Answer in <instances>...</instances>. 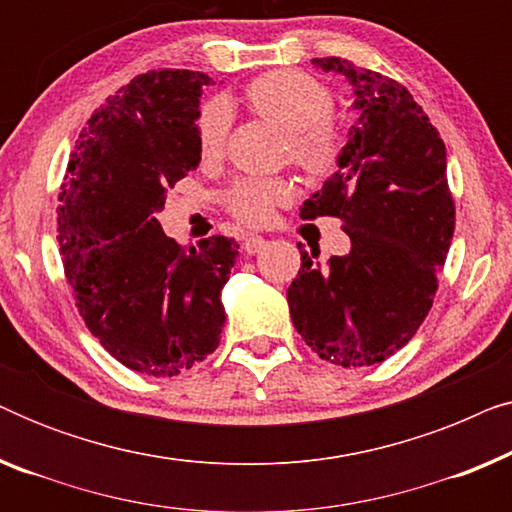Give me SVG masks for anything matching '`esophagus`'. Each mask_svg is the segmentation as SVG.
Instances as JSON below:
<instances>
[{"mask_svg":"<svg viewBox=\"0 0 512 512\" xmlns=\"http://www.w3.org/2000/svg\"><path fill=\"white\" fill-rule=\"evenodd\" d=\"M265 244H268L265 237L251 235V237H247V240H244V251H247V254H261V251L265 249Z\"/></svg>","mask_w":512,"mask_h":512,"instance_id":"34e87169","label":"esophagus"}]
</instances>
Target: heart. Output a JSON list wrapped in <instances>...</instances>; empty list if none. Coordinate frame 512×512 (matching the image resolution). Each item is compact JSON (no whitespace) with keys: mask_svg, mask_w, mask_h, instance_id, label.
Here are the masks:
<instances>
[{"mask_svg":"<svg viewBox=\"0 0 512 512\" xmlns=\"http://www.w3.org/2000/svg\"><path fill=\"white\" fill-rule=\"evenodd\" d=\"M242 100L258 118L286 132V156L307 179L326 181L342 167L347 135L333 116V90L317 76L298 69H275L242 90ZM230 130V111L219 97L202 102L195 116V144L202 167L223 160ZM293 200L286 179H242L226 195V209L244 226L261 228L277 209Z\"/></svg>","mask_w":512,"mask_h":512,"instance_id":"b5f03b06","label":"heart"}]
</instances>
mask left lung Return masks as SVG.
Returning <instances> with one entry per match:
<instances>
[{"mask_svg":"<svg viewBox=\"0 0 512 512\" xmlns=\"http://www.w3.org/2000/svg\"><path fill=\"white\" fill-rule=\"evenodd\" d=\"M312 62L347 76L359 121L342 167L300 216L340 219L352 249L312 265L298 244L300 270L286 300L293 326L321 359L373 366L408 345L438 291L454 235L445 144L398 81L335 55Z\"/></svg>","mask_w":512,"mask_h":512,"instance_id":"8db88e82","label":"left lung"}]
</instances>
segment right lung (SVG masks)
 Segmentation results:
<instances>
[{"instance_id":"obj_1","label":"right lung","mask_w":512,"mask_h":512,"mask_svg":"<svg viewBox=\"0 0 512 512\" xmlns=\"http://www.w3.org/2000/svg\"><path fill=\"white\" fill-rule=\"evenodd\" d=\"M191 69H151L118 88L79 132L60 186L58 242L88 331L125 368L172 377L212 354L233 237L181 247L160 228L167 188L198 167L202 86Z\"/></svg>"}]
</instances>
